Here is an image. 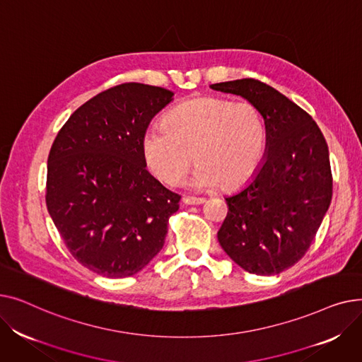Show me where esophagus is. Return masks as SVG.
Masks as SVG:
<instances>
[{"label":"esophagus","instance_id":"esophagus-1","mask_svg":"<svg viewBox=\"0 0 362 362\" xmlns=\"http://www.w3.org/2000/svg\"><path fill=\"white\" fill-rule=\"evenodd\" d=\"M182 202L185 205H199V204H204L205 199L204 198H195V197H183Z\"/></svg>","mask_w":362,"mask_h":362}]
</instances>
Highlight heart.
I'll use <instances>...</instances> for the list:
<instances>
[{"instance_id":"heart-1","label":"heart","mask_w":362,"mask_h":362,"mask_svg":"<svg viewBox=\"0 0 362 362\" xmlns=\"http://www.w3.org/2000/svg\"><path fill=\"white\" fill-rule=\"evenodd\" d=\"M267 132L259 110L246 101L221 97L183 101L168 111L163 124L146 129L141 141L146 168L160 182L175 186L192 164V189H236L257 171Z\"/></svg>"}]
</instances>
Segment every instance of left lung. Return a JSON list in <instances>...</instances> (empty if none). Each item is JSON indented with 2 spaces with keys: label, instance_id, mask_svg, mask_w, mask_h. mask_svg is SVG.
<instances>
[{
  "label": "left lung",
  "instance_id": "1",
  "mask_svg": "<svg viewBox=\"0 0 362 362\" xmlns=\"http://www.w3.org/2000/svg\"><path fill=\"white\" fill-rule=\"evenodd\" d=\"M210 88L254 104L267 132L252 179L226 197L229 211L218 242L245 272L279 274L305 255L329 210L333 180L326 139L307 111L259 81Z\"/></svg>",
  "mask_w": 362,
  "mask_h": 362
}]
</instances>
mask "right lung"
<instances>
[{
    "label": "right lung",
    "instance_id": "obj_1",
    "mask_svg": "<svg viewBox=\"0 0 362 362\" xmlns=\"http://www.w3.org/2000/svg\"><path fill=\"white\" fill-rule=\"evenodd\" d=\"M173 92L144 83L107 89L76 110L57 135L47 208L67 250L110 279L141 272L164 246L180 197L146 170L141 141Z\"/></svg>",
    "mask_w": 362,
    "mask_h": 362
}]
</instances>
